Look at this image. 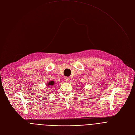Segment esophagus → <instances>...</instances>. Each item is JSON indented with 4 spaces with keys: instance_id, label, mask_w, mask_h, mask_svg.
<instances>
[{
    "instance_id": "1",
    "label": "esophagus",
    "mask_w": 135,
    "mask_h": 135,
    "mask_svg": "<svg viewBox=\"0 0 135 135\" xmlns=\"http://www.w3.org/2000/svg\"><path fill=\"white\" fill-rule=\"evenodd\" d=\"M64 79H65V80L66 81H69V80H70V78H69V77H65V78H64Z\"/></svg>"
}]
</instances>
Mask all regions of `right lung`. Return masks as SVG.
I'll return each mask as SVG.
<instances>
[{"label":"right lung","mask_w":135,"mask_h":135,"mask_svg":"<svg viewBox=\"0 0 135 135\" xmlns=\"http://www.w3.org/2000/svg\"><path fill=\"white\" fill-rule=\"evenodd\" d=\"M55 84V82H54V81H50V82L48 83V84H47V86H48V87H49V86H52L54 85Z\"/></svg>","instance_id":"right-lung-1"}]
</instances>
